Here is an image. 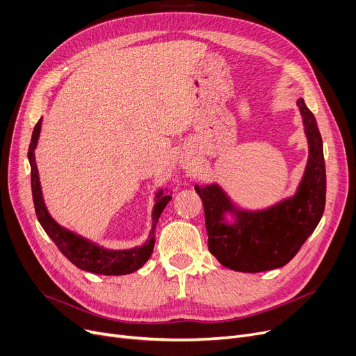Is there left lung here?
Returning <instances> with one entry per match:
<instances>
[{
  "label": "left lung",
  "mask_w": 356,
  "mask_h": 356,
  "mask_svg": "<svg viewBox=\"0 0 356 356\" xmlns=\"http://www.w3.org/2000/svg\"><path fill=\"white\" fill-rule=\"evenodd\" d=\"M297 105L309 141V160L293 197L266 211L248 212L236 209L218 184L195 186L203 202L209 251L227 268L261 273L286 266L322 219L326 203L322 136L305 101L297 99ZM227 211L237 218L232 226L225 222Z\"/></svg>",
  "instance_id": "left-lung-1"
}]
</instances>
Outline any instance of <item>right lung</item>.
Returning a JSON list of instances; mask_svg holds the SVG:
<instances>
[{
    "label": "right lung",
    "instance_id": "obj_1",
    "mask_svg": "<svg viewBox=\"0 0 356 356\" xmlns=\"http://www.w3.org/2000/svg\"><path fill=\"white\" fill-rule=\"evenodd\" d=\"M42 128V118L35 124L33 129V136L29 147V160L31 167V192H33V202L37 219H39L40 225L46 231V234L51 238V241L59 248V251L70 261L73 266H76L81 270L93 273V274H102V275H124L131 274L141 268L152 255L154 248V236H156V225L157 220L165 208V204L170 202V195H163V191L157 195V202L154 204L153 211V229L149 232V239L145 242L143 247L133 248V250H105L98 247L97 244H92L90 241L73 234L59 223H56L54 219L49 215L44 200L42 196V188L39 181V172H37V165L34 160V148L37 145V140L40 136Z\"/></svg>",
    "mask_w": 356,
    "mask_h": 356
}]
</instances>
